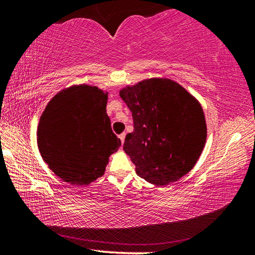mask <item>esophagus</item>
<instances>
[{"label": "esophagus", "instance_id": "esophagus-1", "mask_svg": "<svg viewBox=\"0 0 255 255\" xmlns=\"http://www.w3.org/2000/svg\"><path fill=\"white\" fill-rule=\"evenodd\" d=\"M125 137H126V132H123V133H120V135H119L120 140H122V144L125 143Z\"/></svg>", "mask_w": 255, "mask_h": 255}]
</instances>
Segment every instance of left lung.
I'll return each instance as SVG.
<instances>
[{"label":"left lung","mask_w":255,"mask_h":255,"mask_svg":"<svg viewBox=\"0 0 255 255\" xmlns=\"http://www.w3.org/2000/svg\"><path fill=\"white\" fill-rule=\"evenodd\" d=\"M119 94L133 120L124 150L137 175L163 187L192 170L207 138L205 115L197 99L176 82L159 77L126 86Z\"/></svg>","instance_id":"8db88e82"}]
</instances>
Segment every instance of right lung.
Listing matches in <instances>:
<instances>
[{"instance_id":"add662e5","label":"right lung","mask_w":255,"mask_h":255,"mask_svg":"<svg viewBox=\"0 0 255 255\" xmlns=\"http://www.w3.org/2000/svg\"><path fill=\"white\" fill-rule=\"evenodd\" d=\"M108 92L80 84L64 89L42 112L37 130L41 157L71 184L85 185L103 175L109 156L122 145L107 115Z\"/></svg>"}]
</instances>
